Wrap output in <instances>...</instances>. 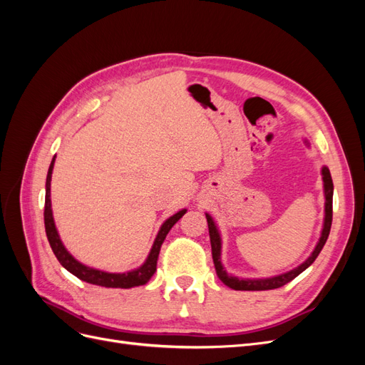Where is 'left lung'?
<instances>
[{"label": "left lung", "mask_w": 365, "mask_h": 365, "mask_svg": "<svg viewBox=\"0 0 365 365\" xmlns=\"http://www.w3.org/2000/svg\"><path fill=\"white\" fill-rule=\"evenodd\" d=\"M322 175H323V182H324L326 204H324V224H323L322 236H319L318 244H317L315 250L312 251L311 256H309L307 260H304L300 264V267H297V268H294L288 272H284V274H280V275H274V277H268V279H239V277H235V275H230L224 269L222 262H220V247H222V242H220L219 230L215 224L213 217L210 216L208 213H205L207 224H208V233H210V244H212V256H213V262H215L216 274H217V277L220 279V282L227 284L228 288L236 289V291H268V289L280 288V286L289 283L291 280H294L297 277V275H300L306 268L311 267V264L315 262V259L318 257L319 251L323 250L326 240L329 237V233H330V227H332L334 182H332V176H330V172H329L326 165L322 169Z\"/></svg>", "instance_id": "8db88e82"}]
</instances>
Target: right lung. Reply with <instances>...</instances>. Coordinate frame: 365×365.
<instances>
[{
  "label": "right lung",
  "instance_id": "obj_1",
  "mask_svg": "<svg viewBox=\"0 0 365 365\" xmlns=\"http://www.w3.org/2000/svg\"><path fill=\"white\" fill-rule=\"evenodd\" d=\"M54 158H56V155H54ZM54 158L51 160V164L48 168V173H47V181H46V208H43V224H46V233H47V239L50 242V247L54 252V256H56V259L59 260V263L62 264L65 269L70 271L73 275H76L77 279H81V280H83L86 283H91V284L105 286V288L129 289V288H134V286L146 284L150 280L152 275L155 274V271H157L158 254H160V250H161V245H163L165 236H168L170 228L184 216L187 210L184 208V210H181V212L175 213L173 216H170L161 225L158 235L155 237V242H153L152 250L149 252V256H148L146 262L143 263L140 268H137L134 271H129V272L115 274V272H105V271H101V269L85 267L83 263L77 262L71 256V254L67 251V248L63 247L62 240L58 235L56 225H54V220H53L51 200H50V182H51Z\"/></svg>",
  "mask_w": 365,
  "mask_h": 365
}]
</instances>
